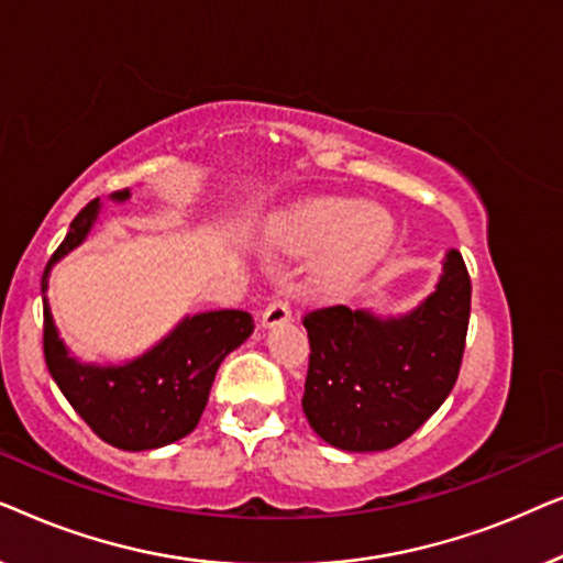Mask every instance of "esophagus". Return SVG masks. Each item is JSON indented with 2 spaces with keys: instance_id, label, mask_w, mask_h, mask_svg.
I'll use <instances>...</instances> for the list:
<instances>
[{
  "instance_id": "1",
  "label": "esophagus",
  "mask_w": 563,
  "mask_h": 563,
  "mask_svg": "<svg viewBox=\"0 0 563 563\" xmlns=\"http://www.w3.org/2000/svg\"><path fill=\"white\" fill-rule=\"evenodd\" d=\"M291 318V310H289V302L287 297L276 295L272 302L266 305L264 314H261V325L264 328H276V325H284Z\"/></svg>"
}]
</instances>
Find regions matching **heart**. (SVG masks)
Instances as JSON below:
<instances>
[{"label": "heart", "instance_id": "heart-1", "mask_svg": "<svg viewBox=\"0 0 563 563\" xmlns=\"http://www.w3.org/2000/svg\"><path fill=\"white\" fill-rule=\"evenodd\" d=\"M397 225L382 207L343 197L305 199L274 222L276 249L289 256L322 253L314 287L341 291L372 268L395 241Z\"/></svg>", "mask_w": 563, "mask_h": 563}]
</instances>
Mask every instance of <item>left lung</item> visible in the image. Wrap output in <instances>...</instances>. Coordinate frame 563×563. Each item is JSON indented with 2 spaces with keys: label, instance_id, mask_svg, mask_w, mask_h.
<instances>
[{
  "label": "left lung",
  "instance_id": "left-lung-1",
  "mask_svg": "<svg viewBox=\"0 0 563 563\" xmlns=\"http://www.w3.org/2000/svg\"><path fill=\"white\" fill-rule=\"evenodd\" d=\"M472 279L459 251L415 310L379 318L345 305L305 314L310 368L302 410L341 451H387L410 438L451 395L464 358Z\"/></svg>",
  "mask_w": 563,
  "mask_h": 563
}]
</instances>
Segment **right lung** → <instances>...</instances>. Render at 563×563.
Returning <instances> with one entry per match:
<instances>
[{"label":"right lung","mask_w":563,"mask_h":563,"mask_svg":"<svg viewBox=\"0 0 563 563\" xmlns=\"http://www.w3.org/2000/svg\"><path fill=\"white\" fill-rule=\"evenodd\" d=\"M128 197V189L112 195L118 202ZM97 214L99 199L76 214L43 272L45 364L68 405L104 443L122 451L161 449L197 428L222 358L249 341L253 318L243 310L187 314L143 356L118 366L81 364L60 341L45 291L53 264L87 241Z\"/></svg>","instance_id":"obj_1"}]
</instances>
